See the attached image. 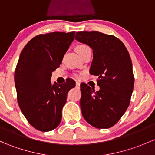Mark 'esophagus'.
<instances>
[{"label": "esophagus", "instance_id": "obj_1", "mask_svg": "<svg viewBox=\"0 0 155 155\" xmlns=\"http://www.w3.org/2000/svg\"><path fill=\"white\" fill-rule=\"evenodd\" d=\"M76 86L77 87H79V86H80V83H79V82H76Z\"/></svg>", "mask_w": 155, "mask_h": 155}]
</instances>
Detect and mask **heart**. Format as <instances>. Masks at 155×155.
<instances>
[{"label": "heart", "mask_w": 155, "mask_h": 155, "mask_svg": "<svg viewBox=\"0 0 155 155\" xmlns=\"http://www.w3.org/2000/svg\"><path fill=\"white\" fill-rule=\"evenodd\" d=\"M86 47H87V46H85V45H79V46H78L77 47H76V51H77V53H79V51H82V49H84V48H86ZM76 77H79V76H78V75H76Z\"/></svg>", "instance_id": "obj_1"}]
</instances>
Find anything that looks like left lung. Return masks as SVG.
I'll use <instances>...</instances> for the list:
<instances>
[{"mask_svg": "<svg viewBox=\"0 0 155 155\" xmlns=\"http://www.w3.org/2000/svg\"><path fill=\"white\" fill-rule=\"evenodd\" d=\"M75 39L93 50L90 73L98 77L100 90L80 85V107L88 124L99 129L115 125L129 107L134 90L132 62L124 43L97 31L76 33Z\"/></svg>", "mask_w": 155, "mask_h": 155, "instance_id": "8db88e82", "label": "left lung"}]
</instances>
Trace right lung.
I'll return each instance as SVG.
<instances>
[{"mask_svg": "<svg viewBox=\"0 0 155 155\" xmlns=\"http://www.w3.org/2000/svg\"><path fill=\"white\" fill-rule=\"evenodd\" d=\"M74 36V31L40 34L25 45L19 56L15 71L18 106L28 121L40 131L59 125L67 95L76 85L71 79L61 85L50 81Z\"/></svg>", "mask_w": 155, "mask_h": 155, "instance_id": "obj_1", "label": "right lung"}]
</instances>
